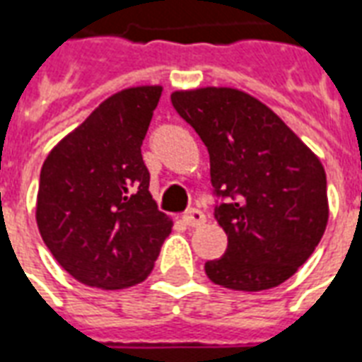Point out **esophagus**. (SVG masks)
<instances>
[{
  "mask_svg": "<svg viewBox=\"0 0 362 362\" xmlns=\"http://www.w3.org/2000/svg\"><path fill=\"white\" fill-rule=\"evenodd\" d=\"M182 221H184V224L192 226V228H197V226H202L203 222H205V215H203L202 211H197V209H192V211H188L186 215L182 216Z\"/></svg>",
  "mask_w": 362,
  "mask_h": 362,
  "instance_id": "esophagus-1",
  "label": "esophagus"
}]
</instances>
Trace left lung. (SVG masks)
I'll return each mask as SVG.
<instances>
[{
	"label": "left lung",
	"mask_w": 362,
	"mask_h": 362,
	"mask_svg": "<svg viewBox=\"0 0 362 362\" xmlns=\"http://www.w3.org/2000/svg\"><path fill=\"white\" fill-rule=\"evenodd\" d=\"M170 99L207 146L216 195L228 197L215 215L228 249L205 263L209 280L238 291L276 288L313 255L328 224L322 163L242 90L207 86Z\"/></svg>",
	"instance_id": "obj_1"
}]
</instances>
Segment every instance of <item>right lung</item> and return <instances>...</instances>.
I'll use <instances>...</instances> for the list:
<instances>
[{
	"label": "right lung",
	"instance_id": "add662e5",
	"mask_svg": "<svg viewBox=\"0 0 362 362\" xmlns=\"http://www.w3.org/2000/svg\"><path fill=\"white\" fill-rule=\"evenodd\" d=\"M163 86L107 98L45 157L36 197L42 240L74 280L124 290L153 270L173 218L149 194L141 141Z\"/></svg>",
	"mask_w": 362,
	"mask_h": 362
}]
</instances>
